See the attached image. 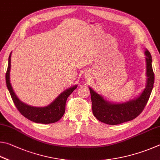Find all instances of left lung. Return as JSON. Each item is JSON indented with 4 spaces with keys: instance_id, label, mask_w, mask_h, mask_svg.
Listing matches in <instances>:
<instances>
[{
    "instance_id": "8db88e82",
    "label": "left lung",
    "mask_w": 160,
    "mask_h": 160,
    "mask_svg": "<svg viewBox=\"0 0 160 160\" xmlns=\"http://www.w3.org/2000/svg\"><path fill=\"white\" fill-rule=\"evenodd\" d=\"M145 54L146 55L147 84L143 91L137 98L123 103H112L89 87L92 110L93 115L99 121L110 125L119 124L134 119L143 110L149 100L155 82L152 57L148 50H145Z\"/></svg>"
}]
</instances>
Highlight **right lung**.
<instances>
[{
	"label": "right lung",
	"instance_id": "right-lung-1",
	"mask_svg": "<svg viewBox=\"0 0 160 160\" xmlns=\"http://www.w3.org/2000/svg\"><path fill=\"white\" fill-rule=\"evenodd\" d=\"M11 53L8 58V66L6 74H5V81L8 91H9L11 98L13 100L16 108L22 115L30 121L40 123V124H52L60 120L63 116L65 112V105L67 98L71 94L77 86H72L67 90L63 91L59 95L57 98L52 103H50L46 107L37 108L28 105L22 102L14 92L10 82V62H11Z\"/></svg>",
	"mask_w": 160,
	"mask_h": 160
}]
</instances>
